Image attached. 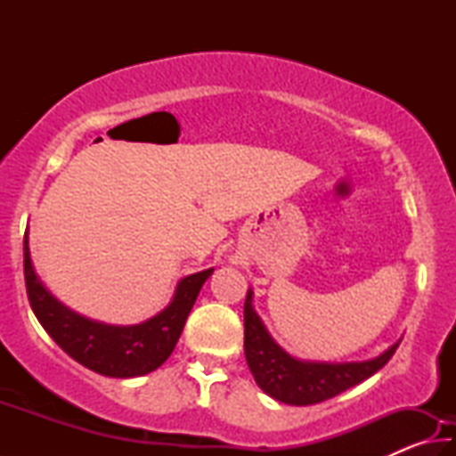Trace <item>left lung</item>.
<instances>
[{
	"mask_svg": "<svg viewBox=\"0 0 456 456\" xmlns=\"http://www.w3.org/2000/svg\"><path fill=\"white\" fill-rule=\"evenodd\" d=\"M245 358L261 390L291 406L318 404L334 398L376 374L396 352L398 342L380 356L362 362H312L293 358L269 334L253 307V289H247L245 307Z\"/></svg>",
	"mask_w": 456,
	"mask_h": 456,
	"instance_id": "left-lung-1",
	"label": "left lung"
}]
</instances>
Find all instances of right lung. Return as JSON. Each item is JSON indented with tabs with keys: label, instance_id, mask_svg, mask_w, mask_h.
<instances>
[{
	"label": "right lung",
	"instance_id": "obj_1",
	"mask_svg": "<svg viewBox=\"0 0 456 456\" xmlns=\"http://www.w3.org/2000/svg\"><path fill=\"white\" fill-rule=\"evenodd\" d=\"M213 267L191 273L176 283L175 296L163 312L134 326L90 320L70 310L45 288L29 256V231L24 235V275L29 305L37 322L68 356L88 370L110 378L144 376L171 356L189 314Z\"/></svg>",
	"mask_w": 456,
	"mask_h": 456
}]
</instances>
